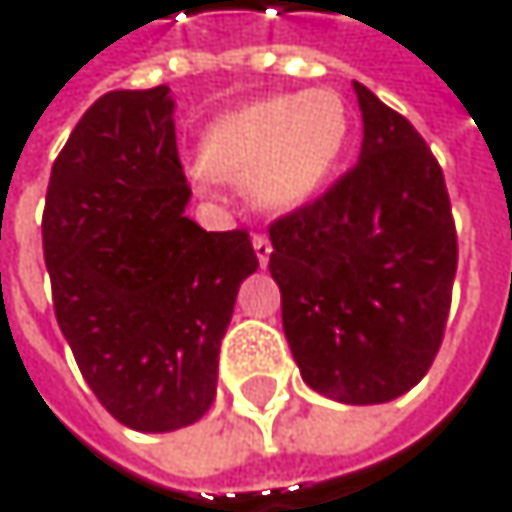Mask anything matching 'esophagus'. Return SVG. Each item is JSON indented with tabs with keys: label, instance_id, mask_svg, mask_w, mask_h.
Returning a JSON list of instances; mask_svg holds the SVG:
<instances>
[{
	"label": "esophagus",
	"instance_id": "34e87169",
	"mask_svg": "<svg viewBox=\"0 0 512 512\" xmlns=\"http://www.w3.org/2000/svg\"><path fill=\"white\" fill-rule=\"evenodd\" d=\"M253 250H256L259 262H262V265H268L271 250H274V247H271V238H268V235H262V232H256V235H253Z\"/></svg>",
	"mask_w": 512,
	"mask_h": 512
}]
</instances>
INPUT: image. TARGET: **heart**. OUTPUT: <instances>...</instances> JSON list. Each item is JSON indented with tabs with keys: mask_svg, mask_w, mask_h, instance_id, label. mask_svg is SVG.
<instances>
[{
	"mask_svg": "<svg viewBox=\"0 0 512 512\" xmlns=\"http://www.w3.org/2000/svg\"><path fill=\"white\" fill-rule=\"evenodd\" d=\"M353 132L341 93L316 87L247 102L220 114L202 135L208 174L250 183L271 211L310 202L335 174Z\"/></svg>",
	"mask_w": 512,
	"mask_h": 512,
	"instance_id": "heart-1",
	"label": "heart"
}]
</instances>
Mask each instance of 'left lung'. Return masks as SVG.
<instances>
[{"mask_svg":"<svg viewBox=\"0 0 512 512\" xmlns=\"http://www.w3.org/2000/svg\"><path fill=\"white\" fill-rule=\"evenodd\" d=\"M353 87L359 162L268 226V271L304 383L344 404H383L413 389L440 350L459 238L431 147L404 114Z\"/></svg>","mask_w":512,"mask_h":512,"instance_id":"1","label":"left lung"}]
</instances>
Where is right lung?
<instances>
[{"label":"right lung","instance_id":"obj_1","mask_svg":"<svg viewBox=\"0 0 512 512\" xmlns=\"http://www.w3.org/2000/svg\"><path fill=\"white\" fill-rule=\"evenodd\" d=\"M168 87L105 93L59 150L41 217L53 313L102 407L135 431L199 422L220 341L259 268L247 229L205 232Z\"/></svg>","mask_w":512,"mask_h":512}]
</instances>
